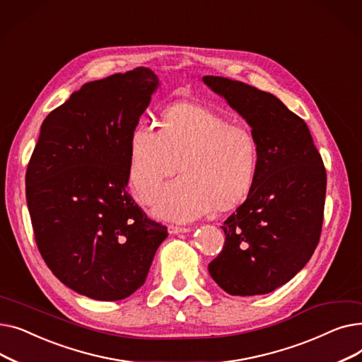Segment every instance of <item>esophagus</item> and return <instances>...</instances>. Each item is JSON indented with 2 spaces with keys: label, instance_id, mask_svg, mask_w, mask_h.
Instances as JSON below:
<instances>
[{
  "label": "esophagus",
  "instance_id": "34e87169",
  "mask_svg": "<svg viewBox=\"0 0 362 362\" xmlns=\"http://www.w3.org/2000/svg\"><path fill=\"white\" fill-rule=\"evenodd\" d=\"M191 229L189 227H179V226H168V233L170 235H179V233H189Z\"/></svg>",
  "mask_w": 362,
  "mask_h": 362
}]
</instances>
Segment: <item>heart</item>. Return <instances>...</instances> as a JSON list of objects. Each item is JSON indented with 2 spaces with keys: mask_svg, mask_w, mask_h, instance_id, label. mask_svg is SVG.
<instances>
[{
  "mask_svg": "<svg viewBox=\"0 0 362 362\" xmlns=\"http://www.w3.org/2000/svg\"><path fill=\"white\" fill-rule=\"evenodd\" d=\"M179 160L184 175L158 196L154 214L192 221L216 208L232 210L248 198L259 151L250 127L232 124L210 108L175 104L163 111L160 129L139 123L132 130L127 177L133 194L151 204Z\"/></svg>",
  "mask_w": 362,
  "mask_h": 362,
  "instance_id": "b5f03b06",
  "label": "heart"
}]
</instances>
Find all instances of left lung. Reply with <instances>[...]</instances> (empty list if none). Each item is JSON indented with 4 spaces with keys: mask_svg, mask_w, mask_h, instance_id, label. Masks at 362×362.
<instances>
[{
    "mask_svg": "<svg viewBox=\"0 0 362 362\" xmlns=\"http://www.w3.org/2000/svg\"><path fill=\"white\" fill-rule=\"evenodd\" d=\"M202 81L251 126L259 151L255 185L224 221L223 251L208 272L229 295L270 293L293 279L315 251L326 168L307 123L273 93L220 76Z\"/></svg>",
    "mask_w": 362,
    "mask_h": 362,
    "instance_id": "1",
    "label": "left lung"
}]
</instances>
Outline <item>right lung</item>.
Returning <instances> with one entry per match:
<instances>
[{"mask_svg": "<svg viewBox=\"0 0 362 362\" xmlns=\"http://www.w3.org/2000/svg\"><path fill=\"white\" fill-rule=\"evenodd\" d=\"M158 86L145 67L85 83L48 114L28 165L37 250L57 279L90 299L136 292L167 238L126 191L132 130Z\"/></svg>", "mask_w": 362, "mask_h": 362, "instance_id": "add662e5", "label": "right lung"}]
</instances>
